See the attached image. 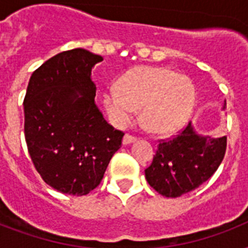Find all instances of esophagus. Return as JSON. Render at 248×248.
Listing matches in <instances>:
<instances>
[{
    "label": "esophagus",
    "mask_w": 248,
    "mask_h": 248,
    "mask_svg": "<svg viewBox=\"0 0 248 248\" xmlns=\"http://www.w3.org/2000/svg\"><path fill=\"white\" fill-rule=\"evenodd\" d=\"M136 138L135 136H132V135H130V134H126V135L124 136V139H122V144H124V145H127V144H131V143H134V141H136Z\"/></svg>",
    "instance_id": "obj_1"
}]
</instances>
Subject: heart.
<instances>
[{"instance_id": "obj_1", "label": "heart", "mask_w": 248, "mask_h": 248, "mask_svg": "<svg viewBox=\"0 0 248 248\" xmlns=\"http://www.w3.org/2000/svg\"><path fill=\"white\" fill-rule=\"evenodd\" d=\"M105 110L124 126L141 109L148 131L166 135L183 127L192 114L196 89L188 76L163 67H138L121 77L103 95Z\"/></svg>"}]
</instances>
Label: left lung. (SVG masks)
<instances>
[{
	"label": "left lung",
	"instance_id": "1",
	"mask_svg": "<svg viewBox=\"0 0 248 248\" xmlns=\"http://www.w3.org/2000/svg\"><path fill=\"white\" fill-rule=\"evenodd\" d=\"M227 103H224V108ZM227 151V136L200 135L192 122L172 139L161 140L145 179L169 198L197 189L215 173Z\"/></svg>",
	"mask_w": 248,
	"mask_h": 248
}]
</instances>
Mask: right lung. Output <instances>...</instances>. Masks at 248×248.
I'll use <instances>...</instances> for the list:
<instances>
[{
    "mask_svg": "<svg viewBox=\"0 0 248 248\" xmlns=\"http://www.w3.org/2000/svg\"><path fill=\"white\" fill-rule=\"evenodd\" d=\"M85 48L63 51L33 72L24 97V135L32 162L58 192L85 196L100 184L124 132L95 104L93 65Z\"/></svg>",
    "mask_w": 248,
    "mask_h": 248,
    "instance_id": "add662e5",
    "label": "right lung"
}]
</instances>
